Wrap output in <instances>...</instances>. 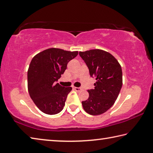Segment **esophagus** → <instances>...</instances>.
<instances>
[{"mask_svg":"<svg viewBox=\"0 0 153 153\" xmlns=\"http://www.w3.org/2000/svg\"><path fill=\"white\" fill-rule=\"evenodd\" d=\"M74 89L76 90V92H80L82 90V89L80 88H77V87H74Z\"/></svg>","mask_w":153,"mask_h":153,"instance_id":"obj_1","label":"esophagus"}]
</instances>
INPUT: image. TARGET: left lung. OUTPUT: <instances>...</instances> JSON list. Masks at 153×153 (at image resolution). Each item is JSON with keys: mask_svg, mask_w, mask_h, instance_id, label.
<instances>
[{"mask_svg": "<svg viewBox=\"0 0 153 153\" xmlns=\"http://www.w3.org/2000/svg\"><path fill=\"white\" fill-rule=\"evenodd\" d=\"M79 56L89 69L90 75L94 77V89L88 90L89 97L82 104L90 115H98L105 113L114 105L122 86V69L117 59L100 49L79 52Z\"/></svg>", "mask_w": 153, "mask_h": 153, "instance_id": "obj_1", "label": "left lung"}]
</instances>
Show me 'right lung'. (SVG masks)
<instances>
[{"instance_id":"obj_1","label":"right lung","mask_w":153,"mask_h":153,"mask_svg":"<svg viewBox=\"0 0 153 153\" xmlns=\"http://www.w3.org/2000/svg\"><path fill=\"white\" fill-rule=\"evenodd\" d=\"M78 54L51 48L33 56L27 71V88L37 107L48 115H55L63 110L71 87L56 83L67 69V63Z\"/></svg>"}]
</instances>
